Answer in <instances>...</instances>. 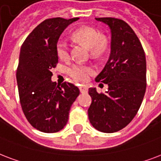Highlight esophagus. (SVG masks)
I'll return each instance as SVG.
<instances>
[{
    "mask_svg": "<svg viewBox=\"0 0 161 161\" xmlns=\"http://www.w3.org/2000/svg\"><path fill=\"white\" fill-rule=\"evenodd\" d=\"M79 89H80V92L82 93H87V87L86 86H81Z\"/></svg>",
    "mask_w": 161,
    "mask_h": 161,
    "instance_id": "esophagus-1",
    "label": "esophagus"
}]
</instances>
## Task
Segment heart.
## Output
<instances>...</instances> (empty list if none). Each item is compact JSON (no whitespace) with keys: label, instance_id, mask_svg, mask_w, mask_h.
<instances>
[{"label":"heart","instance_id":"1","mask_svg":"<svg viewBox=\"0 0 161 161\" xmlns=\"http://www.w3.org/2000/svg\"><path fill=\"white\" fill-rule=\"evenodd\" d=\"M78 41L83 43L92 49L93 55H99L106 48V41L101 38V34L96 29L90 26H83L78 29L74 34ZM57 53L61 59H68L70 57V44L66 40L60 39L57 43ZM93 73V69L87 65L74 64L68 69V74L77 82H86Z\"/></svg>","mask_w":161,"mask_h":161}]
</instances>
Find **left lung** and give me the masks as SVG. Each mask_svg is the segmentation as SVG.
<instances>
[{
    "label": "left lung",
    "instance_id": "1",
    "mask_svg": "<svg viewBox=\"0 0 161 161\" xmlns=\"http://www.w3.org/2000/svg\"><path fill=\"white\" fill-rule=\"evenodd\" d=\"M97 20L111 29V53L96 82L108 85L106 93L90 87L92 97L87 113L95 129L112 133L126 126L135 117L146 88V61L142 43L122 19L103 17Z\"/></svg>",
    "mask_w": 161,
    "mask_h": 161
}]
</instances>
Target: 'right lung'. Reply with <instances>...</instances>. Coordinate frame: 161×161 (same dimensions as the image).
I'll use <instances>...</instances> for the list:
<instances>
[{"label": "right lung", "instance_id": "obj_1", "mask_svg": "<svg viewBox=\"0 0 161 161\" xmlns=\"http://www.w3.org/2000/svg\"><path fill=\"white\" fill-rule=\"evenodd\" d=\"M79 18H52L27 36L19 53L16 80L19 102L28 121L45 133L59 131L67 124L72 104L79 95L75 85L52 82L58 64L57 43L65 28Z\"/></svg>", "mask_w": 161, "mask_h": 161}]
</instances>
